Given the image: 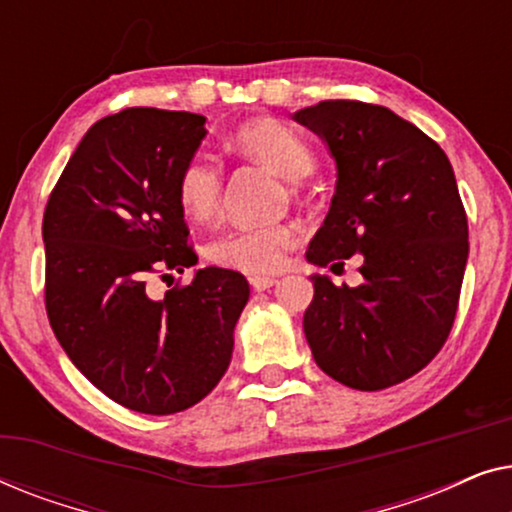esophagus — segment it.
I'll list each match as a JSON object with an SVG mask.
<instances>
[{"mask_svg":"<svg viewBox=\"0 0 512 512\" xmlns=\"http://www.w3.org/2000/svg\"><path fill=\"white\" fill-rule=\"evenodd\" d=\"M249 284H251V289H254V291H265V289H270V286H275L277 279L258 275V277H251Z\"/></svg>","mask_w":512,"mask_h":512,"instance_id":"obj_1","label":"esophagus"}]
</instances>
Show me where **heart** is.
<instances>
[{
    "label": "heart",
    "instance_id": "1",
    "mask_svg": "<svg viewBox=\"0 0 512 512\" xmlns=\"http://www.w3.org/2000/svg\"><path fill=\"white\" fill-rule=\"evenodd\" d=\"M233 146L244 156L258 160L284 179H300L312 170L314 153L298 130L275 118H256L233 132ZM221 167L209 156H193L177 174V200L186 216L207 219L221 198ZM296 242L289 226L230 228L207 242V261L223 268L265 275L275 272L284 261L286 249Z\"/></svg>",
    "mask_w": 512,
    "mask_h": 512
}]
</instances>
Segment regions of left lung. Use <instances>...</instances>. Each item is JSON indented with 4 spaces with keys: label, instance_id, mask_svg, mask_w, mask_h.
Listing matches in <instances>:
<instances>
[{
    "label": "left lung",
    "instance_id": "1",
    "mask_svg": "<svg viewBox=\"0 0 512 512\" xmlns=\"http://www.w3.org/2000/svg\"><path fill=\"white\" fill-rule=\"evenodd\" d=\"M293 121L324 139L338 170L307 261L363 256L359 286L310 277L307 345L345 387H394L440 352L457 314L468 221L452 165L417 125L377 104L326 100Z\"/></svg>",
    "mask_w": 512,
    "mask_h": 512
}]
</instances>
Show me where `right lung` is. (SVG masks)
Segmentation results:
<instances>
[{
  "label": "right lung",
  "mask_w": 512,
  "mask_h": 512,
  "mask_svg": "<svg viewBox=\"0 0 512 512\" xmlns=\"http://www.w3.org/2000/svg\"><path fill=\"white\" fill-rule=\"evenodd\" d=\"M205 121L151 107L102 118L44 212L55 338L102 394L144 415L191 408L219 384L249 300L247 279L223 268L195 270L191 284L163 298L146 289L156 272L198 263L174 186L207 135Z\"/></svg>",
  "instance_id": "add662e5"
}]
</instances>
